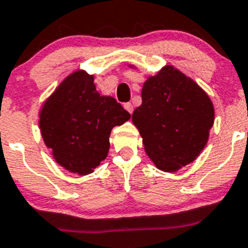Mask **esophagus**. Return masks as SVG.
<instances>
[{
    "instance_id": "obj_1",
    "label": "esophagus",
    "mask_w": 248,
    "mask_h": 248,
    "mask_svg": "<svg viewBox=\"0 0 248 248\" xmlns=\"http://www.w3.org/2000/svg\"><path fill=\"white\" fill-rule=\"evenodd\" d=\"M124 109L130 112V113H132V112H133V105H132V103H130V102L124 103Z\"/></svg>"
}]
</instances>
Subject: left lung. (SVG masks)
I'll list each match as a JSON object with an SVG mask.
<instances>
[{"instance_id": "8db88e82", "label": "left lung", "mask_w": 248, "mask_h": 248, "mask_svg": "<svg viewBox=\"0 0 248 248\" xmlns=\"http://www.w3.org/2000/svg\"><path fill=\"white\" fill-rule=\"evenodd\" d=\"M132 122L157 169L176 172L203 150L215 121L214 103L192 78L167 64L142 87Z\"/></svg>"}]
</instances>
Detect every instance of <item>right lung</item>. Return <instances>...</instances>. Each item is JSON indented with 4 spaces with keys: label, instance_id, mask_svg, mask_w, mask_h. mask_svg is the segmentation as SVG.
<instances>
[{
    "label": "right lung",
    "instance_id": "1",
    "mask_svg": "<svg viewBox=\"0 0 248 248\" xmlns=\"http://www.w3.org/2000/svg\"><path fill=\"white\" fill-rule=\"evenodd\" d=\"M86 71L68 75L40 111L41 135L64 170L85 176L107 157L109 135L131 115L111 96H101Z\"/></svg>",
    "mask_w": 248,
    "mask_h": 248
}]
</instances>
